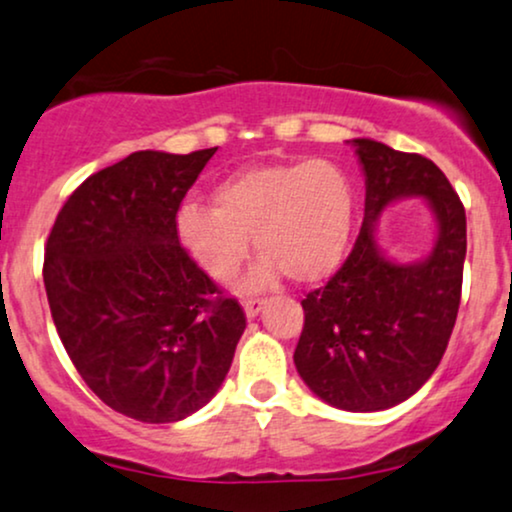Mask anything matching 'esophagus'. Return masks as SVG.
I'll return each mask as SVG.
<instances>
[{
	"mask_svg": "<svg viewBox=\"0 0 512 512\" xmlns=\"http://www.w3.org/2000/svg\"><path fill=\"white\" fill-rule=\"evenodd\" d=\"M244 313H247V317H256L258 313H261L263 310V305H265V298H256V296H251V298H244Z\"/></svg>",
	"mask_w": 512,
	"mask_h": 512,
	"instance_id": "34e87169",
	"label": "esophagus"
}]
</instances>
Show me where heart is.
I'll return each mask as SVG.
<instances>
[{"label": "heart", "instance_id": "obj_1", "mask_svg": "<svg viewBox=\"0 0 512 512\" xmlns=\"http://www.w3.org/2000/svg\"><path fill=\"white\" fill-rule=\"evenodd\" d=\"M214 204L190 199L178 209L185 251L214 280H230L251 251L265 254L251 284L284 270L294 282H315L338 268L355 218L353 183L329 159L237 171L216 188Z\"/></svg>", "mask_w": 512, "mask_h": 512}]
</instances>
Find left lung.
Listing matches in <instances>:
<instances>
[{"label":"left lung","instance_id":"8db88e82","mask_svg":"<svg viewBox=\"0 0 512 512\" xmlns=\"http://www.w3.org/2000/svg\"><path fill=\"white\" fill-rule=\"evenodd\" d=\"M364 171V221L353 251L324 287L303 298L294 362L313 393L345 411L400 404L433 376L461 303L466 209L426 157L355 138ZM423 196L438 221L423 262L395 264L377 249L375 221L395 198Z\"/></svg>","mask_w":512,"mask_h":512}]
</instances>
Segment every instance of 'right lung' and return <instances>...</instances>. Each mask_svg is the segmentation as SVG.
<instances>
[{"instance_id":"right-lung-1","label":"right lung","mask_w":512,"mask_h":512,"mask_svg":"<svg viewBox=\"0 0 512 512\" xmlns=\"http://www.w3.org/2000/svg\"><path fill=\"white\" fill-rule=\"evenodd\" d=\"M214 152L141 150L101 169L46 240V298L72 364L110 409L143 423L202 409L247 327L178 242L176 214Z\"/></svg>"}]
</instances>
